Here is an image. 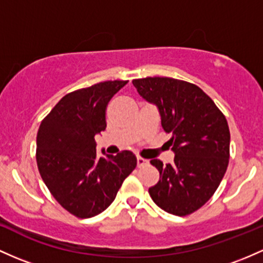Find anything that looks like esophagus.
<instances>
[{"label": "esophagus", "instance_id": "esophagus-1", "mask_svg": "<svg viewBox=\"0 0 263 263\" xmlns=\"http://www.w3.org/2000/svg\"><path fill=\"white\" fill-rule=\"evenodd\" d=\"M148 160H146V158L141 157V156H137V166L138 167H143V166H147L148 164Z\"/></svg>", "mask_w": 263, "mask_h": 263}]
</instances>
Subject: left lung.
Listing matches in <instances>:
<instances>
[{"mask_svg": "<svg viewBox=\"0 0 263 263\" xmlns=\"http://www.w3.org/2000/svg\"><path fill=\"white\" fill-rule=\"evenodd\" d=\"M137 92L155 103L164 132L171 135L174 163L151 160L160 180L149 187L163 211L187 216L201 209L220 186L230 158V128L221 109L198 86L171 77L132 81Z\"/></svg>", "mask_w": 263, "mask_h": 263, "instance_id": "left-lung-1", "label": "left lung"}]
</instances>
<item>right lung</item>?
<instances>
[{"label": "right lung", "mask_w": 263, "mask_h": 263, "mask_svg": "<svg viewBox=\"0 0 263 263\" xmlns=\"http://www.w3.org/2000/svg\"><path fill=\"white\" fill-rule=\"evenodd\" d=\"M127 82L105 81L70 92L40 125L36 148L40 175L54 200L76 217L89 218L105 211L136 168L132 152L100 157L95 141L106 128L109 100Z\"/></svg>", "instance_id": "right-lung-1"}]
</instances>
